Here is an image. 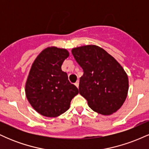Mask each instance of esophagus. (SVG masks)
<instances>
[{"instance_id": "1", "label": "esophagus", "mask_w": 149, "mask_h": 149, "mask_svg": "<svg viewBox=\"0 0 149 149\" xmlns=\"http://www.w3.org/2000/svg\"><path fill=\"white\" fill-rule=\"evenodd\" d=\"M75 85L77 87V88H78V87H79V80H77V81L75 83Z\"/></svg>"}]
</instances>
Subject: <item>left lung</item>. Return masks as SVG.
Returning <instances> with one entry per match:
<instances>
[{"label": "left lung", "instance_id": "left-lung-1", "mask_svg": "<svg viewBox=\"0 0 149 149\" xmlns=\"http://www.w3.org/2000/svg\"><path fill=\"white\" fill-rule=\"evenodd\" d=\"M73 57L83 70L79 93L94 111L111 115L123 106L127 96V73L117 60L95 45L73 48Z\"/></svg>", "mask_w": 149, "mask_h": 149}]
</instances>
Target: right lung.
<instances>
[{
  "instance_id": "obj_1",
  "label": "right lung",
  "mask_w": 149,
  "mask_h": 149,
  "mask_svg": "<svg viewBox=\"0 0 149 149\" xmlns=\"http://www.w3.org/2000/svg\"><path fill=\"white\" fill-rule=\"evenodd\" d=\"M69 56L67 49L57 47L44 49L34 60L25 85L27 100L42 116L55 118L69 109L78 90L68 80L61 65Z\"/></svg>"
}]
</instances>
